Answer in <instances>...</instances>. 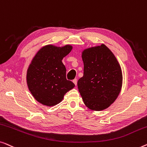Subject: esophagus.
<instances>
[{
    "instance_id": "1",
    "label": "esophagus",
    "mask_w": 147,
    "mask_h": 147,
    "mask_svg": "<svg viewBox=\"0 0 147 147\" xmlns=\"http://www.w3.org/2000/svg\"><path fill=\"white\" fill-rule=\"evenodd\" d=\"M73 83L75 84V85H76V84H77V80H76V78H74V79L73 80Z\"/></svg>"
}]
</instances>
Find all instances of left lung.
Returning a JSON list of instances; mask_svg holds the SVG:
<instances>
[{
  "label": "left lung",
  "mask_w": 147,
  "mask_h": 147,
  "mask_svg": "<svg viewBox=\"0 0 147 147\" xmlns=\"http://www.w3.org/2000/svg\"><path fill=\"white\" fill-rule=\"evenodd\" d=\"M84 74L78 88L86 107L100 111L111 106L121 92L123 73L117 58L104 44L82 51Z\"/></svg>",
  "instance_id": "1"
}]
</instances>
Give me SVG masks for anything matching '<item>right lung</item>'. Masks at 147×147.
Listing matches in <instances>:
<instances>
[{"label": "right lung", "instance_id": "add662e5", "mask_svg": "<svg viewBox=\"0 0 147 147\" xmlns=\"http://www.w3.org/2000/svg\"><path fill=\"white\" fill-rule=\"evenodd\" d=\"M72 49L70 45H47L32 58L26 71V84L32 96L42 105L53 107L59 104L65 94L75 86L67 80V69L62 62Z\"/></svg>", "mask_w": 147, "mask_h": 147}]
</instances>
